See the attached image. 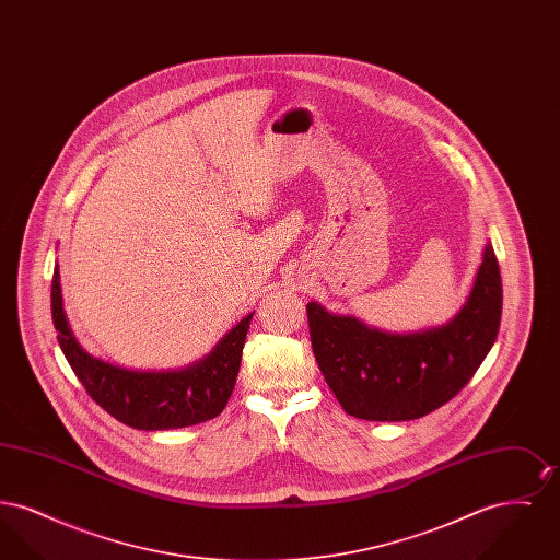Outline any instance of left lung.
<instances>
[{"mask_svg": "<svg viewBox=\"0 0 560 560\" xmlns=\"http://www.w3.org/2000/svg\"><path fill=\"white\" fill-rule=\"evenodd\" d=\"M320 373L348 416L372 422L418 420L452 400L493 347L502 319V277L491 243L472 290L450 323L390 334L350 315L306 304Z\"/></svg>", "mask_w": 560, "mask_h": 560, "instance_id": "left-lung-1", "label": "left lung"}]
</instances>
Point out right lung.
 <instances>
[{
    "label": "right lung",
    "mask_w": 560,
    "mask_h": 560,
    "mask_svg": "<svg viewBox=\"0 0 560 560\" xmlns=\"http://www.w3.org/2000/svg\"><path fill=\"white\" fill-rule=\"evenodd\" d=\"M243 319L185 370L136 372L88 354L75 340L62 308L60 275L54 268L52 320L56 338L85 393L115 420L138 430H170L201 424L222 413L233 395L249 320Z\"/></svg>",
    "instance_id": "add662e5"
}]
</instances>
